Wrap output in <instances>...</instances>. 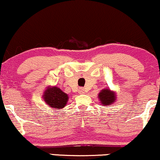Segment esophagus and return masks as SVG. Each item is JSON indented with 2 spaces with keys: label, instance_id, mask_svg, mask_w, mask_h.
<instances>
[{
  "label": "esophagus",
  "instance_id": "obj_1",
  "mask_svg": "<svg viewBox=\"0 0 160 160\" xmlns=\"http://www.w3.org/2000/svg\"><path fill=\"white\" fill-rule=\"evenodd\" d=\"M78 91H79L80 93H83V92H84V89H83V88H80Z\"/></svg>",
  "mask_w": 160,
  "mask_h": 160
}]
</instances>
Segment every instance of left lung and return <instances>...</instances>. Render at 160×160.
I'll use <instances>...</instances> for the list:
<instances>
[{
    "label": "left lung",
    "mask_w": 160,
    "mask_h": 160,
    "mask_svg": "<svg viewBox=\"0 0 160 160\" xmlns=\"http://www.w3.org/2000/svg\"><path fill=\"white\" fill-rule=\"evenodd\" d=\"M98 98L102 105H112L116 100L115 92H111L108 88L102 90L98 95Z\"/></svg>",
    "instance_id": "8db88e82"
}]
</instances>
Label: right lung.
<instances>
[{"instance_id": "add662e5", "label": "right lung", "mask_w": 160, "mask_h": 160, "mask_svg": "<svg viewBox=\"0 0 160 160\" xmlns=\"http://www.w3.org/2000/svg\"><path fill=\"white\" fill-rule=\"evenodd\" d=\"M43 98L44 102L52 108H62L65 106L68 101V95L58 87L48 88L44 92Z\"/></svg>"}]
</instances>
